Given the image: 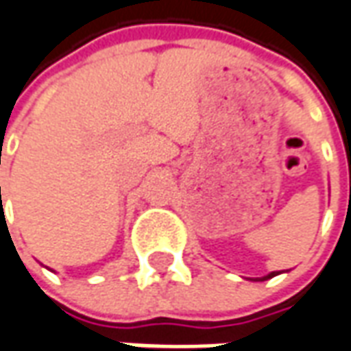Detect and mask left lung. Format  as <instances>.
<instances>
[{"label":"left lung","mask_w":351,"mask_h":351,"mask_svg":"<svg viewBox=\"0 0 351 351\" xmlns=\"http://www.w3.org/2000/svg\"><path fill=\"white\" fill-rule=\"evenodd\" d=\"M276 275H278V273H276V271H273V273H269V275L263 276V278H257V280H267V278H273V276H276Z\"/></svg>","instance_id":"8db88e82"}]
</instances>
